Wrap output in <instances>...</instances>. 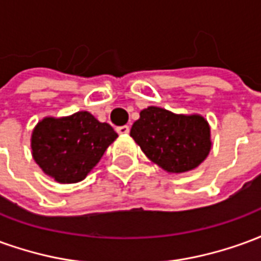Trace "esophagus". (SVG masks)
Masks as SVG:
<instances>
[{
    "instance_id": "1",
    "label": "esophagus",
    "mask_w": 261,
    "mask_h": 261,
    "mask_svg": "<svg viewBox=\"0 0 261 261\" xmlns=\"http://www.w3.org/2000/svg\"><path fill=\"white\" fill-rule=\"evenodd\" d=\"M116 131H117L119 134H121V136H125V134L130 133V127H128V125H121V127H117Z\"/></svg>"
}]
</instances>
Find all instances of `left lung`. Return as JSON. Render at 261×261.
<instances>
[{
  "mask_svg": "<svg viewBox=\"0 0 261 261\" xmlns=\"http://www.w3.org/2000/svg\"><path fill=\"white\" fill-rule=\"evenodd\" d=\"M130 136L142 152L169 173L196 169L211 149L208 121L200 114H175L149 106L140 112Z\"/></svg>",
  "mask_w": 261,
  "mask_h": 261,
  "instance_id": "obj_1",
  "label": "left lung"
}]
</instances>
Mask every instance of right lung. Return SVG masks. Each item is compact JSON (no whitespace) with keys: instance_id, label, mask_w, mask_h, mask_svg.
Wrapping results in <instances>:
<instances>
[{"instance_id":"add662e5","label":"right lung","mask_w":261,"mask_h":261,"mask_svg":"<svg viewBox=\"0 0 261 261\" xmlns=\"http://www.w3.org/2000/svg\"><path fill=\"white\" fill-rule=\"evenodd\" d=\"M117 133L88 112L67 117H44L32 133L33 159L59 183L84 180L100 161Z\"/></svg>"}]
</instances>
